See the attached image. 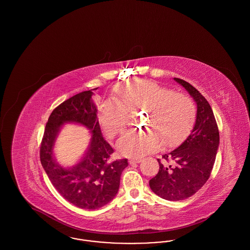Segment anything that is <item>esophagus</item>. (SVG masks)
<instances>
[{
    "label": "esophagus",
    "instance_id": "34e87169",
    "mask_svg": "<svg viewBox=\"0 0 250 250\" xmlns=\"http://www.w3.org/2000/svg\"><path fill=\"white\" fill-rule=\"evenodd\" d=\"M142 160H143V157L137 156V157H131L129 162H130V164H134V163H140V162H142Z\"/></svg>",
    "mask_w": 250,
    "mask_h": 250
}]
</instances>
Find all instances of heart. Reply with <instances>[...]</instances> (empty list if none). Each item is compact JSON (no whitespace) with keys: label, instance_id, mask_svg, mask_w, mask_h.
Listing matches in <instances>:
<instances>
[{"label":"heart","instance_id":"b5f03b06","mask_svg":"<svg viewBox=\"0 0 250 250\" xmlns=\"http://www.w3.org/2000/svg\"><path fill=\"white\" fill-rule=\"evenodd\" d=\"M116 99L103 103L99 119L107 136L123 133L127 124V109L142 108L148 112L145 125L148 131H129L118 143L119 150L127 156H141L180 143L190 130L196 107L190 97L147 80L121 84L115 90Z\"/></svg>","mask_w":250,"mask_h":250}]
</instances>
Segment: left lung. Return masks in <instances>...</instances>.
Returning a JSON list of instances; mask_svg holds the SVG:
<instances>
[{"label":"left lung","instance_id":"left-lung-1","mask_svg":"<svg viewBox=\"0 0 250 250\" xmlns=\"http://www.w3.org/2000/svg\"><path fill=\"white\" fill-rule=\"evenodd\" d=\"M197 104L190 135L178 148L157 159L159 170L149 182L151 189L167 201H182L200 190L210 177L219 145V132L212 107L190 83L174 78Z\"/></svg>","mask_w":250,"mask_h":250}]
</instances>
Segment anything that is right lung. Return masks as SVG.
<instances>
[{
	"label": "right lung",
	"mask_w": 250,
	"mask_h": 250,
	"mask_svg": "<svg viewBox=\"0 0 250 250\" xmlns=\"http://www.w3.org/2000/svg\"><path fill=\"white\" fill-rule=\"evenodd\" d=\"M97 88L63 101L48 117L40 147V161L48 179L66 201L82 209H98L113 200L119 189L127 159L114 160L113 149L103 138L93 95ZM76 122L91 130L92 139L84 158L70 169L55 161L53 146L61 125Z\"/></svg>",
	"instance_id": "1"
}]
</instances>
